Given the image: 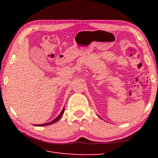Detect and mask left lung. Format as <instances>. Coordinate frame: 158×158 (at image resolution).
I'll return each mask as SVG.
<instances>
[{"label": "left lung", "instance_id": "obj_1", "mask_svg": "<svg viewBox=\"0 0 158 158\" xmlns=\"http://www.w3.org/2000/svg\"><path fill=\"white\" fill-rule=\"evenodd\" d=\"M100 118H101V119H102V118H101V117H100Z\"/></svg>", "mask_w": 158, "mask_h": 158}]
</instances>
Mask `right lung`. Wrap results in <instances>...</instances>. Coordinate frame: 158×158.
Returning <instances> with one entry per match:
<instances>
[{"label": "right lung", "mask_w": 158, "mask_h": 158, "mask_svg": "<svg viewBox=\"0 0 158 158\" xmlns=\"http://www.w3.org/2000/svg\"><path fill=\"white\" fill-rule=\"evenodd\" d=\"M64 111H65V107H63V110H62V111L60 112V114L58 115V116L55 119H53L52 121H51V122H49V123H43V124H39V125H34L35 126H46V125H51V124H53V123H56V122H58V121H59V119L60 118H61V116H63V113H64Z\"/></svg>", "instance_id": "1"}]
</instances>
